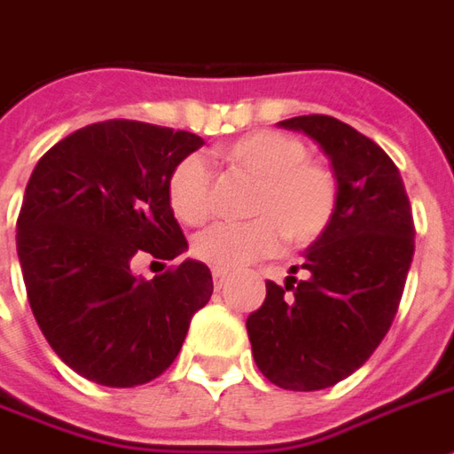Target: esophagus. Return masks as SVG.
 I'll use <instances>...</instances> for the list:
<instances>
[{
  "label": "esophagus",
  "instance_id": "obj_1",
  "mask_svg": "<svg viewBox=\"0 0 454 454\" xmlns=\"http://www.w3.org/2000/svg\"><path fill=\"white\" fill-rule=\"evenodd\" d=\"M228 280V272L226 270H214V285H216V290H221Z\"/></svg>",
  "mask_w": 454,
  "mask_h": 454
}]
</instances>
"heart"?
Instances as JSON below:
<instances>
[{
    "mask_svg": "<svg viewBox=\"0 0 454 454\" xmlns=\"http://www.w3.org/2000/svg\"><path fill=\"white\" fill-rule=\"evenodd\" d=\"M302 139L278 129H255L233 139L218 157L258 179L250 199V221L214 223L196 233L192 253L216 270H240L272 255L282 236L293 246H309L337 214L339 184L334 172L307 157ZM167 201L184 223H201L214 208V179L204 157L186 154L167 179Z\"/></svg>",
    "mask_w": 454,
    "mask_h": 454,
    "instance_id": "1",
    "label": "heart"
}]
</instances>
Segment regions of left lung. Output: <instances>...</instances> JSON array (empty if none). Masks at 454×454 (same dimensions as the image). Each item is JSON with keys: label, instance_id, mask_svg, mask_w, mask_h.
I'll return each instance as SVG.
<instances>
[{"label": "left lung", "instance_id": "1", "mask_svg": "<svg viewBox=\"0 0 454 454\" xmlns=\"http://www.w3.org/2000/svg\"><path fill=\"white\" fill-rule=\"evenodd\" d=\"M319 142L339 184L337 214L285 285L250 312L260 373L287 391H322L366 364L381 344L415 250L411 201L398 167L356 129L329 115L282 120Z\"/></svg>", "mask_w": 454, "mask_h": 454}]
</instances>
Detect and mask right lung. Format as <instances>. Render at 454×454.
Here are the masks:
<instances>
[{"label": "right lung", "instance_id": "obj_1", "mask_svg": "<svg viewBox=\"0 0 454 454\" xmlns=\"http://www.w3.org/2000/svg\"><path fill=\"white\" fill-rule=\"evenodd\" d=\"M201 145L186 129L106 120L56 142L31 172L17 218L28 304L51 348L88 381H154L214 293L199 260L152 280L132 272L137 255L186 250L167 179Z\"/></svg>", "mask_w": 454, "mask_h": 454}]
</instances>
